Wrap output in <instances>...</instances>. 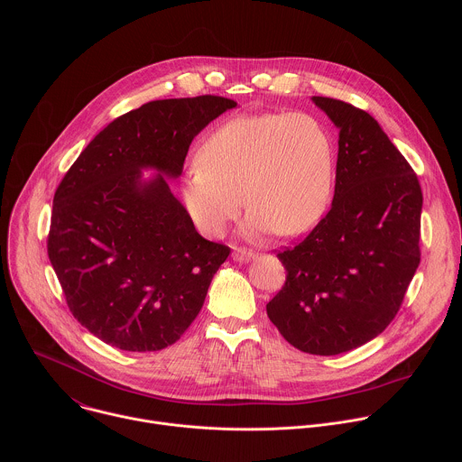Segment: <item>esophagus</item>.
I'll list each match as a JSON object with an SVG mask.
<instances>
[{"instance_id": "obj_1", "label": "esophagus", "mask_w": 462, "mask_h": 462, "mask_svg": "<svg viewBox=\"0 0 462 462\" xmlns=\"http://www.w3.org/2000/svg\"><path fill=\"white\" fill-rule=\"evenodd\" d=\"M232 259L237 261V263H248V261L255 259V254L250 252V250H245V248H236L232 252Z\"/></svg>"}]
</instances>
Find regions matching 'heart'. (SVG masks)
Instances as JSON below:
<instances>
[{
  "instance_id": "b5f03b06",
  "label": "heart",
  "mask_w": 462,
  "mask_h": 462,
  "mask_svg": "<svg viewBox=\"0 0 462 462\" xmlns=\"http://www.w3.org/2000/svg\"><path fill=\"white\" fill-rule=\"evenodd\" d=\"M180 182L184 208L207 237H219L250 207L241 232L263 239L312 228L331 201L335 141L305 111L241 115L217 125Z\"/></svg>"
}]
</instances>
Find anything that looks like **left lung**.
I'll return each mask as SVG.
<instances>
[{
    "label": "left lung",
    "mask_w": 462,
    "mask_h": 462,
    "mask_svg": "<svg viewBox=\"0 0 462 462\" xmlns=\"http://www.w3.org/2000/svg\"><path fill=\"white\" fill-rule=\"evenodd\" d=\"M338 127L331 210L278 257L287 271L267 314L296 349L333 356L376 338L420 263L422 191L380 124L342 100L312 97Z\"/></svg>",
    "instance_id": "8db88e82"
}]
</instances>
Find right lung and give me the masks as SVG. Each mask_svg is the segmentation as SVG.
<instances>
[{"label": "right lung", "instance_id": "right-lung-1", "mask_svg": "<svg viewBox=\"0 0 462 462\" xmlns=\"http://www.w3.org/2000/svg\"><path fill=\"white\" fill-rule=\"evenodd\" d=\"M236 106L214 95L148 102L107 124L61 179L47 252L73 316L98 340L161 351L199 314L230 248L197 234L168 179Z\"/></svg>", "mask_w": 462, "mask_h": 462}]
</instances>
